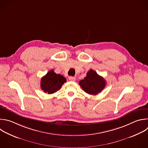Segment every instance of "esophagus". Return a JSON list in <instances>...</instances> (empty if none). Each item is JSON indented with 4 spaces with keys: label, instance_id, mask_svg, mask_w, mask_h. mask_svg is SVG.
<instances>
[{
    "label": "esophagus",
    "instance_id": "34e87169",
    "mask_svg": "<svg viewBox=\"0 0 148 148\" xmlns=\"http://www.w3.org/2000/svg\"><path fill=\"white\" fill-rule=\"evenodd\" d=\"M69 80L71 81H75V78L74 77H69Z\"/></svg>",
    "mask_w": 148,
    "mask_h": 148
}]
</instances>
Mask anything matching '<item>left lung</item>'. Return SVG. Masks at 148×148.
Returning <instances> with one entry per match:
<instances>
[{
  "label": "left lung",
  "instance_id": "obj_1",
  "mask_svg": "<svg viewBox=\"0 0 148 148\" xmlns=\"http://www.w3.org/2000/svg\"><path fill=\"white\" fill-rule=\"evenodd\" d=\"M79 84L86 93L92 95L101 92L106 85L105 79L91 69L86 73V76L79 82Z\"/></svg>",
  "mask_w": 148,
  "mask_h": 148
}]
</instances>
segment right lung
<instances>
[{"label":"right lung","mask_w":148,"mask_h":148,"mask_svg":"<svg viewBox=\"0 0 148 148\" xmlns=\"http://www.w3.org/2000/svg\"><path fill=\"white\" fill-rule=\"evenodd\" d=\"M66 82V79L63 75L56 74L52 70L41 78L40 86L45 93L52 94L59 90Z\"/></svg>","instance_id":"obj_1"}]
</instances>
